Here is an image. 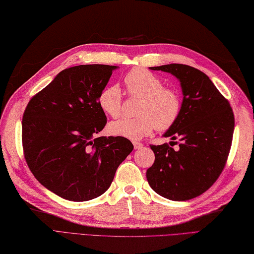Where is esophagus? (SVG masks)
I'll use <instances>...</instances> for the list:
<instances>
[{"label": "esophagus", "mask_w": 254, "mask_h": 254, "mask_svg": "<svg viewBox=\"0 0 254 254\" xmlns=\"http://www.w3.org/2000/svg\"><path fill=\"white\" fill-rule=\"evenodd\" d=\"M133 144H134V148H135V150H140V149H142V148H143V144H142L141 142H137V141H135Z\"/></svg>", "instance_id": "obj_1"}]
</instances>
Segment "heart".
Wrapping results in <instances>:
<instances>
[{"mask_svg":"<svg viewBox=\"0 0 254 254\" xmlns=\"http://www.w3.org/2000/svg\"><path fill=\"white\" fill-rule=\"evenodd\" d=\"M125 83L130 96L141 98L137 110V118H122L113 121L108 130L113 136L129 140H139L156 127L166 130L177 121L182 112V97L174 88L165 87V83L145 68L135 67L125 77ZM122 92L117 85L102 89L98 97L100 109L113 118L122 112Z\"/></svg>","mask_w":254,"mask_h":254,"instance_id":"heart-1","label":"heart"}]
</instances>
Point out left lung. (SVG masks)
Wrapping results in <instances>:
<instances>
[{
    "label": "left lung",
    "mask_w": 254,
    "mask_h": 254,
    "mask_svg": "<svg viewBox=\"0 0 254 254\" xmlns=\"http://www.w3.org/2000/svg\"><path fill=\"white\" fill-rule=\"evenodd\" d=\"M175 76L184 95L177 121L163 134L168 143L151 144L155 154L146 179L157 194L171 200L192 199L206 192L222 173L230 152L234 115L230 103L209 77L185 64L151 67ZM178 140V142H174Z\"/></svg>",
    "instance_id": "left-lung-1"
}]
</instances>
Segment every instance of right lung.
I'll use <instances>...</instances> for the list:
<instances>
[{"instance_id": "1", "label": "right lung", "mask_w": 254, "mask_h": 254, "mask_svg": "<svg viewBox=\"0 0 254 254\" xmlns=\"http://www.w3.org/2000/svg\"><path fill=\"white\" fill-rule=\"evenodd\" d=\"M118 66L78 65L60 71L28 102L22 120L24 157L46 189L86 201L109 189L134 146L124 137H97L106 125L98 104Z\"/></svg>"}]
</instances>
